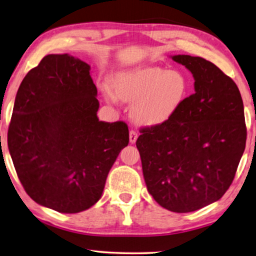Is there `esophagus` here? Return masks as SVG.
Returning a JSON list of instances; mask_svg holds the SVG:
<instances>
[{"label": "esophagus", "instance_id": "1", "mask_svg": "<svg viewBox=\"0 0 256 256\" xmlns=\"http://www.w3.org/2000/svg\"><path fill=\"white\" fill-rule=\"evenodd\" d=\"M136 138H138V133L136 131H133V130H131V131H130V143L134 144L136 142Z\"/></svg>", "mask_w": 256, "mask_h": 256}]
</instances>
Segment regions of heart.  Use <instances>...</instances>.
I'll use <instances>...</instances> for the list:
<instances>
[{
    "label": "heart",
    "mask_w": 256,
    "mask_h": 256,
    "mask_svg": "<svg viewBox=\"0 0 256 256\" xmlns=\"http://www.w3.org/2000/svg\"><path fill=\"white\" fill-rule=\"evenodd\" d=\"M113 90L118 98L132 103L131 116L136 123L156 126L178 113L188 97L190 82L180 70L148 66L118 72Z\"/></svg>",
    "instance_id": "heart-1"
}]
</instances>
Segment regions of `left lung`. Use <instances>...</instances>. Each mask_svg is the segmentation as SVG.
<instances>
[{
    "label": "left lung",
    "instance_id": "obj_1",
    "mask_svg": "<svg viewBox=\"0 0 256 256\" xmlns=\"http://www.w3.org/2000/svg\"><path fill=\"white\" fill-rule=\"evenodd\" d=\"M192 74L194 92L172 118L141 128L136 140L148 194L166 209L190 212L230 188L246 143L238 87L212 62L172 56Z\"/></svg>",
    "mask_w": 256,
    "mask_h": 256
}]
</instances>
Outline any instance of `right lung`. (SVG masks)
<instances>
[{
    "mask_svg": "<svg viewBox=\"0 0 256 256\" xmlns=\"http://www.w3.org/2000/svg\"><path fill=\"white\" fill-rule=\"evenodd\" d=\"M90 66L48 54L18 87L8 146L16 174L31 199L64 214L100 200L106 178L128 144L124 122H102Z\"/></svg>",
    "mask_w": 256,
    "mask_h": 256,
    "instance_id": "right-lung-1",
    "label": "right lung"
}]
</instances>
